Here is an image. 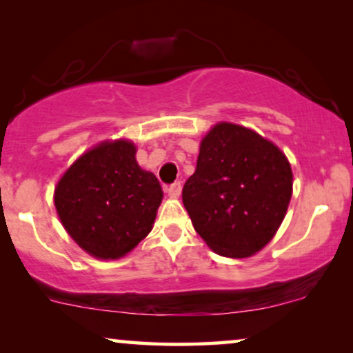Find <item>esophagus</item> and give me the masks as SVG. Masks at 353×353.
<instances>
[{
	"mask_svg": "<svg viewBox=\"0 0 353 353\" xmlns=\"http://www.w3.org/2000/svg\"><path fill=\"white\" fill-rule=\"evenodd\" d=\"M181 192H182V184H181V181L172 182V184L168 187V194H169V197H174V199L179 197Z\"/></svg>",
	"mask_w": 353,
	"mask_h": 353,
	"instance_id": "34e87169",
	"label": "esophagus"
}]
</instances>
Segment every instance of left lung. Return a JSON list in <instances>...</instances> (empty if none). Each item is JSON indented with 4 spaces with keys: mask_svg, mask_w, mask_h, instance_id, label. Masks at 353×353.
Masks as SVG:
<instances>
[{
    "mask_svg": "<svg viewBox=\"0 0 353 353\" xmlns=\"http://www.w3.org/2000/svg\"><path fill=\"white\" fill-rule=\"evenodd\" d=\"M292 185V168L282 151L249 128L223 122L202 140L182 202L212 251L248 257L274 238Z\"/></svg>",
    "mask_w": 353,
    "mask_h": 353,
    "instance_id": "1",
    "label": "left lung"
}]
</instances>
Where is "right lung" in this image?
I'll list each match as a JSON object with an SVG mask.
<instances>
[{
  "label": "right lung",
  "mask_w": 353,
  "mask_h": 353,
  "mask_svg": "<svg viewBox=\"0 0 353 353\" xmlns=\"http://www.w3.org/2000/svg\"><path fill=\"white\" fill-rule=\"evenodd\" d=\"M135 153L130 141H105L77 159L58 182V216L91 256L122 257L153 228L163 190L153 172L138 166Z\"/></svg>",
  "instance_id": "1"
}]
</instances>
